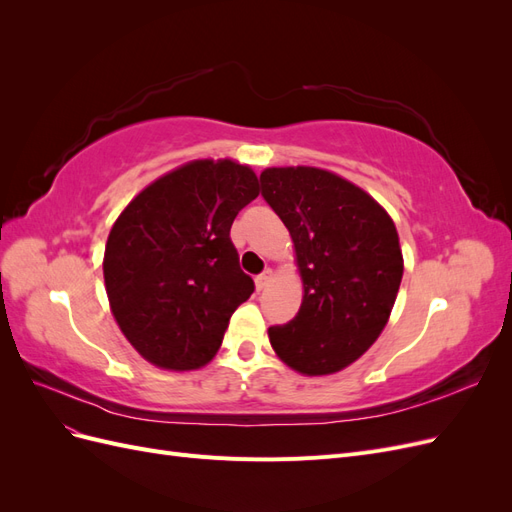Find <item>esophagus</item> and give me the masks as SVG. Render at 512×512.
<instances>
[{"mask_svg":"<svg viewBox=\"0 0 512 512\" xmlns=\"http://www.w3.org/2000/svg\"><path fill=\"white\" fill-rule=\"evenodd\" d=\"M271 280H273V271H271V269H267V271H262V273H260V275L256 277V288H258V290H262V288H267Z\"/></svg>","mask_w":512,"mask_h":512,"instance_id":"1","label":"esophagus"}]
</instances>
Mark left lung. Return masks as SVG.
Listing matches in <instances>:
<instances>
[{
  "label": "left lung",
  "mask_w": 512,
  "mask_h": 512,
  "mask_svg": "<svg viewBox=\"0 0 512 512\" xmlns=\"http://www.w3.org/2000/svg\"><path fill=\"white\" fill-rule=\"evenodd\" d=\"M262 198L280 215L303 280L299 314L269 329L280 359L307 376L333 374L376 342L404 275L393 220L329 170L267 168Z\"/></svg>",
  "instance_id": "obj_1"
}]
</instances>
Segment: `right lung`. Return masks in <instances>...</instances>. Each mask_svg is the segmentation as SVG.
I'll return each mask as SVG.
<instances>
[{"label": "right lung", "mask_w": 512, "mask_h": 512, "mask_svg": "<svg viewBox=\"0 0 512 512\" xmlns=\"http://www.w3.org/2000/svg\"><path fill=\"white\" fill-rule=\"evenodd\" d=\"M258 196L250 166L196 160L153 181L117 218L104 284L128 342L153 365L196 369L218 352L254 280L230 226Z\"/></svg>", "instance_id": "right-lung-1"}]
</instances>
